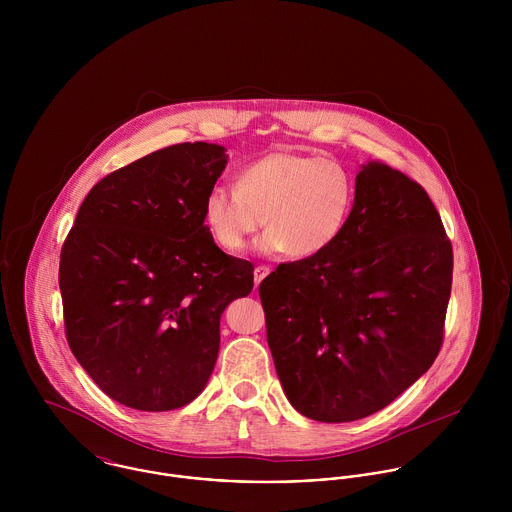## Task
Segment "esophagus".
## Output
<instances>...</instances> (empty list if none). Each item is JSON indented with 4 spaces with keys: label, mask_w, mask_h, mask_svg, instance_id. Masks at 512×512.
Listing matches in <instances>:
<instances>
[{
    "label": "esophagus",
    "mask_w": 512,
    "mask_h": 512,
    "mask_svg": "<svg viewBox=\"0 0 512 512\" xmlns=\"http://www.w3.org/2000/svg\"><path fill=\"white\" fill-rule=\"evenodd\" d=\"M268 274H270V268H268V266H264V264L256 266V268H254V286L258 288V286H260V282H262Z\"/></svg>",
    "instance_id": "34e87169"
}]
</instances>
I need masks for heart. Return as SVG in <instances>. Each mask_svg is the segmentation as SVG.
I'll return each instance as SVG.
<instances>
[{"instance_id":"obj_1","label":"heart","mask_w":512,"mask_h":512,"mask_svg":"<svg viewBox=\"0 0 512 512\" xmlns=\"http://www.w3.org/2000/svg\"><path fill=\"white\" fill-rule=\"evenodd\" d=\"M355 199V177L341 161L272 151L246 163L236 185H213L203 217L226 252H240L266 220L270 230L260 238V250L311 258L339 240Z\"/></svg>"}]
</instances>
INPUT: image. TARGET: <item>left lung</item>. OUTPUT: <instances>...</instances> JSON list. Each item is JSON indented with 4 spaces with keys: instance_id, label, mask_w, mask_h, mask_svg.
<instances>
[{
    "instance_id": "obj_1",
    "label": "left lung",
    "mask_w": 512,
    "mask_h": 512,
    "mask_svg": "<svg viewBox=\"0 0 512 512\" xmlns=\"http://www.w3.org/2000/svg\"><path fill=\"white\" fill-rule=\"evenodd\" d=\"M451 274V240L426 189L368 163L339 240L260 284L268 345L293 408L343 424L396 400L438 357Z\"/></svg>"
}]
</instances>
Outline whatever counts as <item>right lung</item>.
<instances>
[{
	"instance_id": "1",
	"label": "right lung",
	"mask_w": 512,
	"mask_h": 512,
	"mask_svg": "<svg viewBox=\"0 0 512 512\" xmlns=\"http://www.w3.org/2000/svg\"><path fill=\"white\" fill-rule=\"evenodd\" d=\"M224 147H163L100 179L59 264L65 335L112 400L175 410L205 388L224 307L254 288V266L215 244L203 217Z\"/></svg>"
}]
</instances>
